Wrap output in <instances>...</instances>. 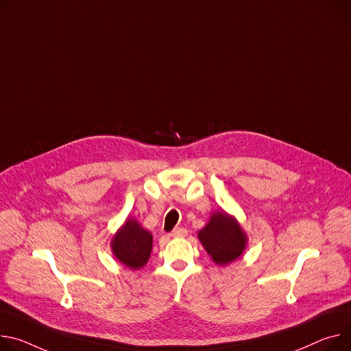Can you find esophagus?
Returning a JSON list of instances; mask_svg holds the SVG:
<instances>
[{
    "instance_id": "1",
    "label": "esophagus",
    "mask_w": 351,
    "mask_h": 351,
    "mask_svg": "<svg viewBox=\"0 0 351 351\" xmlns=\"http://www.w3.org/2000/svg\"><path fill=\"white\" fill-rule=\"evenodd\" d=\"M186 235H187V230L183 228V227H178V228H175V230L171 232V237H176V238H179V237H186Z\"/></svg>"
}]
</instances>
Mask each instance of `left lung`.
I'll use <instances>...</instances> for the list:
<instances>
[{
	"instance_id": "obj_1",
	"label": "left lung",
	"mask_w": 351,
	"mask_h": 351,
	"mask_svg": "<svg viewBox=\"0 0 351 351\" xmlns=\"http://www.w3.org/2000/svg\"><path fill=\"white\" fill-rule=\"evenodd\" d=\"M199 239L218 265H228L238 259L246 245V235L238 222L224 211L211 215L208 224L199 232Z\"/></svg>"
}]
</instances>
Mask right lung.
Returning <instances> with one entry per match:
<instances>
[{
  "mask_svg": "<svg viewBox=\"0 0 351 351\" xmlns=\"http://www.w3.org/2000/svg\"><path fill=\"white\" fill-rule=\"evenodd\" d=\"M152 235L140 227L136 219L129 218L112 241L114 256L127 267H143L151 253Z\"/></svg>",
  "mask_w": 351,
  "mask_h": 351,
  "instance_id": "add662e5",
  "label": "right lung"
}]
</instances>
